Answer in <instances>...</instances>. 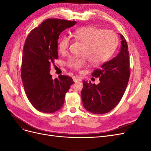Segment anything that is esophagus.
Segmentation results:
<instances>
[{
	"label": "esophagus",
	"mask_w": 151,
	"mask_h": 151,
	"mask_svg": "<svg viewBox=\"0 0 151 151\" xmlns=\"http://www.w3.org/2000/svg\"><path fill=\"white\" fill-rule=\"evenodd\" d=\"M73 81H74L75 83H77V82L81 81V79L79 76H74L73 77Z\"/></svg>",
	"instance_id": "34e87169"
}]
</instances>
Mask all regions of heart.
Listing matches in <instances>:
<instances>
[{
  "label": "heart",
  "mask_w": 151,
  "mask_h": 151,
  "mask_svg": "<svg viewBox=\"0 0 151 151\" xmlns=\"http://www.w3.org/2000/svg\"><path fill=\"white\" fill-rule=\"evenodd\" d=\"M73 37L84 44L81 51V55L84 56L70 58L67 62L68 67L76 70L86 67L88 60L94 65L104 63L112 55L118 44V37L115 32L94 26H84L76 29L73 33ZM70 42L69 36L63 35L58 42L59 53L65 54Z\"/></svg>",
  "instance_id": "b5f03b06"
}]
</instances>
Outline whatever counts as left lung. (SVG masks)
<instances>
[{"label":"left lung","mask_w":151,"mask_h":151,"mask_svg":"<svg viewBox=\"0 0 151 151\" xmlns=\"http://www.w3.org/2000/svg\"><path fill=\"white\" fill-rule=\"evenodd\" d=\"M120 36V53L91 74L93 77H99L100 83L96 85L83 81L81 98L84 107L94 114L106 113L115 108L120 101L129 83V53L125 38L122 35Z\"/></svg>","instance_id":"8db88e82"}]
</instances>
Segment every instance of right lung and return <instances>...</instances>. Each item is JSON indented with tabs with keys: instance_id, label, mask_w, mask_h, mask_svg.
<instances>
[{
	"instance_id": "1",
	"label": "right lung",
	"mask_w": 151,
	"mask_h": 151,
	"mask_svg": "<svg viewBox=\"0 0 151 151\" xmlns=\"http://www.w3.org/2000/svg\"><path fill=\"white\" fill-rule=\"evenodd\" d=\"M76 21L47 19L31 30L23 48L21 69L26 96L38 111L54 113L63 104L65 94L74 81L68 76L52 79L51 63L58 57V40L62 32Z\"/></svg>"
}]
</instances>
